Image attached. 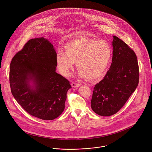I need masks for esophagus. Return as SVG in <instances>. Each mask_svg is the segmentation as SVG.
<instances>
[{
    "label": "esophagus",
    "mask_w": 152,
    "mask_h": 152,
    "mask_svg": "<svg viewBox=\"0 0 152 152\" xmlns=\"http://www.w3.org/2000/svg\"><path fill=\"white\" fill-rule=\"evenodd\" d=\"M71 85H72V87H79L80 86V84H79V83H76L75 82H72L71 83Z\"/></svg>",
    "instance_id": "1"
}]
</instances>
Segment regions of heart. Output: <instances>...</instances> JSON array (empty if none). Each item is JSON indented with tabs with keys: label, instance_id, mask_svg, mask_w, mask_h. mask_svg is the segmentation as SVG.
Returning a JSON list of instances; mask_svg holds the SVG:
<instances>
[{
	"label": "heart",
	"instance_id": "b5f03b06",
	"mask_svg": "<svg viewBox=\"0 0 152 152\" xmlns=\"http://www.w3.org/2000/svg\"><path fill=\"white\" fill-rule=\"evenodd\" d=\"M111 56V48L107 42L80 37L68 42L65 51L61 48L58 50L56 62L61 73L65 76L70 75V70L76 62L79 76L93 80L101 77Z\"/></svg>",
	"mask_w": 152,
	"mask_h": 152
}]
</instances>
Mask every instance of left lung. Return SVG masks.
Instances as JSON below:
<instances>
[{"label": "left lung", "instance_id": "left-lung-1", "mask_svg": "<svg viewBox=\"0 0 152 152\" xmlns=\"http://www.w3.org/2000/svg\"><path fill=\"white\" fill-rule=\"evenodd\" d=\"M113 38L111 66L94 87L91 100L93 111L103 117L116 114L139 83V66L135 52L117 37Z\"/></svg>", "mask_w": 152, "mask_h": 152}]
</instances>
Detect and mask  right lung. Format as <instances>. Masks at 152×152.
I'll return each mask as SVG.
<instances>
[{"label": "right lung", "instance_id": "1", "mask_svg": "<svg viewBox=\"0 0 152 152\" xmlns=\"http://www.w3.org/2000/svg\"><path fill=\"white\" fill-rule=\"evenodd\" d=\"M56 52L44 37L30 39L12 58L11 91L31 115L52 120L64 111L66 94L72 87L68 80L56 72Z\"/></svg>", "mask_w": 152, "mask_h": 152}]
</instances>
